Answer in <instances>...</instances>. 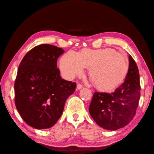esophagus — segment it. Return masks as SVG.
<instances>
[{"mask_svg": "<svg viewBox=\"0 0 154 154\" xmlns=\"http://www.w3.org/2000/svg\"><path fill=\"white\" fill-rule=\"evenodd\" d=\"M83 88V86L82 84H81V83H78L77 85V89H81Z\"/></svg>", "mask_w": 154, "mask_h": 154, "instance_id": "esophagus-1", "label": "esophagus"}]
</instances>
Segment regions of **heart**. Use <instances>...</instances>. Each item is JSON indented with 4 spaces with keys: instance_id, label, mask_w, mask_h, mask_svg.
<instances>
[{
    "instance_id": "b5f03b06",
    "label": "heart",
    "mask_w": 154,
    "mask_h": 154,
    "mask_svg": "<svg viewBox=\"0 0 154 154\" xmlns=\"http://www.w3.org/2000/svg\"><path fill=\"white\" fill-rule=\"evenodd\" d=\"M89 68L92 82L100 90L109 91L123 82L128 70V62L123 55L111 48L83 50L79 53L69 51L60 60V69L66 79H71Z\"/></svg>"
}]
</instances>
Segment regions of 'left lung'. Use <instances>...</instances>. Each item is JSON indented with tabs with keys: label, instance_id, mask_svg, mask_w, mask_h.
<instances>
[{
	"label": "left lung",
	"instance_id": "obj_1",
	"mask_svg": "<svg viewBox=\"0 0 154 154\" xmlns=\"http://www.w3.org/2000/svg\"><path fill=\"white\" fill-rule=\"evenodd\" d=\"M129 67L124 82L112 93L96 91L89 105L91 116L100 127L114 131L130 123L140 98L139 69L129 56Z\"/></svg>",
	"mask_w": 154,
	"mask_h": 154
}]
</instances>
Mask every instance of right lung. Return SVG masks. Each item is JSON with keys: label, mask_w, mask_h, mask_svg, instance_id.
Listing matches in <instances>:
<instances>
[{"label": "right lung", "mask_w": 154, "mask_h": 154, "mask_svg": "<svg viewBox=\"0 0 154 154\" xmlns=\"http://www.w3.org/2000/svg\"><path fill=\"white\" fill-rule=\"evenodd\" d=\"M61 48L40 44L25 55L15 82V102L21 118L37 129L52 127L60 119L76 83L61 79L57 59Z\"/></svg>", "instance_id": "1"}]
</instances>
